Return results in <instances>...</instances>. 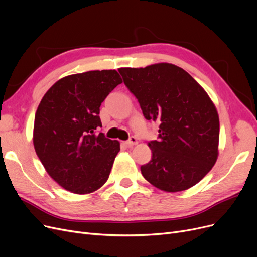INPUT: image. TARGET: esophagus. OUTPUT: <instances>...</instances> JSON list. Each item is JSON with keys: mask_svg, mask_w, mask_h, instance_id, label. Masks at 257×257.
Segmentation results:
<instances>
[{"mask_svg": "<svg viewBox=\"0 0 257 257\" xmlns=\"http://www.w3.org/2000/svg\"><path fill=\"white\" fill-rule=\"evenodd\" d=\"M138 144V140L136 137H130L129 140L126 142V145L127 146H133V145H137Z\"/></svg>", "mask_w": 257, "mask_h": 257, "instance_id": "34e87169", "label": "esophagus"}]
</instances>
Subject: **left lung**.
<instances>
[{
	"mask_svg": "<svg viewBox=\"0 0 257 257\" xmlns=\"http://www.w3.org/2000/svg\"><path fill=\"white\" fill-rule=\"evenodd\" d=\"M145 118L159 124L150 141L151 161L141 167L156 188L178 192L193 187L214 166L218 154L219 118L209 95L184 69L168 63L145 68H119Z\"/></svg>",
	"mask_w": 257,
	"mask_h": 257,
	"instance_id": "obj_1",
	"label": "left lung"
}]
</instances>
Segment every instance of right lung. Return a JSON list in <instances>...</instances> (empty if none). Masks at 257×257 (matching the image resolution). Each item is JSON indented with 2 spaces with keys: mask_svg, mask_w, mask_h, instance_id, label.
Instances as JSON below:
<instances>
[{
  "mask_svg": "<svg viewBox=\"0 0 257 257\" xmlns=\"http://www.w3.org/2000/svg\"><path fill=\"white\" fill-rule=\"evenodd\" d=\"M115 70L65 76L43 96L33 127V145L47 173L66 190L91 193L108 180L119 143L96 132L99 107L121 84Z\"/></svg>",
  "mask_w": 257,
  "mask_h": 257,
  "instance_id": "right-lung-1",
  "label": "right lung"
}]
</instances>
